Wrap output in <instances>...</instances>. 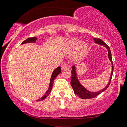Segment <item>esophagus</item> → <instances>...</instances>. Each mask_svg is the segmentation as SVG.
<instances>
[{
    "instance_id": "obj_1",
    "label": "esophagus",
    "mask_w": 127,
    "mask_h": 127,
    "mask_svg": "<svg viewBox=\"0 0 127 127\" xmlns=\"http://www.w3.org/2000/svg\"><path fill=\"white\" fill-rule=\"evenodd\" d=\"M67 68H68V65H67V64H66V63H63L61 65V69L62 70L66 69Z\"/></svg>"
}]
</instances>
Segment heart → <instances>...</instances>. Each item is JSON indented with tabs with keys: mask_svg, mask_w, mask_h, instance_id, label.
<instances>
[{
	"mask_svg": "<svg viewBox=\"0 0 127 127\" xmlns=\"http://www.w3.org/2000/svg\"><path fill=\"white\" fill-rule=\"evenodd\" d=\"M66 50L68 52H73L72 58L75 60L80 59L84 57L87 50L86 44L78 39H70L66 44Z\"/></svg>",
	"mask_w": 127,
	"mask_h": 127,
	"instance_id": "heart-1",
	"label": "heart"
}]
</instances>
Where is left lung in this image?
<instances>
[{
	"label": "left lung",
	"instance_id": "1",
	"mask_svg": "<svg viewBox=\"0 0 127 127\" xmlns=\"http://www.w3.org/2000/svg\"><path fill=\"white\" fill-rule=\"evenodd\" d=\"M95 43H96L99 45H103V47L106 48L107 51H108V57L109 61H111V64H112V71H111V74L110 78H109V81L108 84L106 86L105 88L99 91V92H90L89 90H88L86 88L82 86L81 84L79 82V80L78 79L77 77V73L76 72V67L75 65H74L72 67V77H71V82H70V84H71L72 87L74 90V92L76 95H77L78 96L80 97L82 99H91L94 98L95 97L97 96L99 94H100L101 93L104 92L105 90H106L107 88H108L109 84H110L111 80V78H112L113 72V64L112 61V58H111V53L110 48L105 43H104L101 39H97L94 38V39Z\"/></svg>",
	"mask_w": 127,
	"mask_h": 127
}]
</instances>
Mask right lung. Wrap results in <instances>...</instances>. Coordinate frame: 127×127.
Masks as SVG:
<instances>
[{
    "mask_svg": "<svg viewBox=\"0 0 127 127\" xmlns=\"http://www.w3.org/2000/svg\"><path fill=\"white\" fill-rule=\"evenodd\" d=\"M37 38L35 37H30V38L27 39L25 41H24L22 44H24V43H35L36 41ZM61 66H59L56 68L55 70L53 71V74H52L51 77V80H50V84H49V88H48L47 91L46 92V93L44 94L43 96L41 97V98L39 99L38 101H41L45 99L50 94V93L51 92V90L53 88V82H54V80L55 79L56 77L60 73H61Z\"/></svg>",
    "mask_w": 127,
    "mask_h": 127,
    "instance_id": "add662e5",
    "label": "right lung"
}]
</instances>
